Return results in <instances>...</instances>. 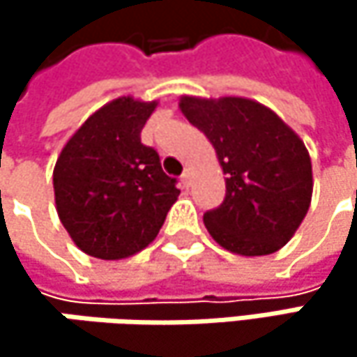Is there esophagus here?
I'll use <instances>...</instances> for the list:
<instances>
[{"instance_id": "34e87169", "label": "esophagus", "mask_w": 357, "mask_h": 357, "mask_svg": "<svg viewBox=\"0 0 357 357\" xmlns=\"http://www.w3.org/2000/svg\"><path fill=\"white\" fill-rule=\"evenodd\" d=\"M190 181H192V174H190V169H185V172L181 174V183L188 188V185H190Z\"/></svg>"}]
</instances>
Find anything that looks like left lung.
<instances>
[{
    "label": "left lung",
    "instance_id": "8db88e82",
    "mask_svg": "<svg viewBox=\"0 0 357 357\" xmlns=\"http://www.w3.org/2000/svg\"><path fill=\"white\" fill-rule=\"evenodd\" d=\"M179 111L213 144L225 200L204 213L211 238L240 256L281 250L312 200V161L304 140L266 105L246 97H179Z\"/></svg>",
    "mask_w": 357,
    "mask_h": 357
}]
</instances>
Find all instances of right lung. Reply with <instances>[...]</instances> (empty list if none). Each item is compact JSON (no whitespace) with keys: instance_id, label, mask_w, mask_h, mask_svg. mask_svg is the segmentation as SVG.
<instances>
[{"instance_id":"1","label":"right lung","mask_w":357,"mask_h":357,"mask_svg":"<svg viewBox=\"0 0 357 357\" xmlns=\"http://www.w3.org/2000/svg\"><path fill=\"white\" fill-rule=\"evenodd\" d=\"M159 101L117 97L66 142L53 169L55 208L72 242L89 256L121 260L159 234L179 190L140 132Z\"/></svg>"}]
</instances>
